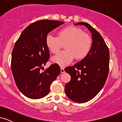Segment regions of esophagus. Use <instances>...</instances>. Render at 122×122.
I'll return each mask as SVG.
<instances>
[{
    "label": "esophagus",
    "mask_w": 122,
    "mask_h": 122,
    "mask_svg": "<svg viewBox=\"0 0 122 122\" xmlns=\"http://www.w3.org/2000/svg\"><path fill=\"white\" fill-rule=\"evenodd\" d=\"M61 73L65 72V70H64V68H63V67H61Z\"/></svg>",
    "instance_id": "esophagus-1"
}]
</instances>
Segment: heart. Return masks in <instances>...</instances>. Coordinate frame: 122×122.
<instances>
[{"instance_id":"obj_1","label":"heart","mask_w":122,"mask_h":122,"mask_svg":"<svg viewBox=\"0 0 122 122\" xmlns=\"http://www.w3.org/2000/svg\"><path fill=\"white\" fill-rule=\"evenodd\" d=\"M66 50L53 57V61L61 66L69 64L75 58L81 60L90 51L92 39L90 36L84 32L81 29L75 26H69L60 29L58 37L48 35L46 38L47 47L53 53H57L65 44Z\"/></svg>"}]
</instances>
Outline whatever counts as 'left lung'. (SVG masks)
I'll use <instances>...</instances> for the list:
<instances>
[{
	"label": "left lung",
	"mask_w": 122,
	"mask_h": 122,
	"mask_svg": "<svg viewBox=\"0 0 122 122\" xmlns=\"http://www.w3.org/2000/svg\"><path fill=\"white\" fill-rule=\"evenodd\" d=\"M92 33V44L86 57L65 71L71 77L65 85L66 95L72 101L85 103L95 97L103 88L109 72L110 51L100 33L87 23L79 22Z\"/></svg>",
	"instance_id": "1"
}]
</instances>
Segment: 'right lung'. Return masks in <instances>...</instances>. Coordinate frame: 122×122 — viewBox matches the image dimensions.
I'll use <instances>...</instances> for the list:
<instances>
[{
  "label": "right lung",
  "instance_id": "add662e5",
  "mask_svg": "<svg viewBox=\"0 0 122 122\" xmlns=\"http://www.w3.org/2000/svg\"><path fill=\"white\" fill-rule=\"evenodd\" d=\"M58 20H38L21 33L12 51L11 70L16 86L26 97L41 99L49 93L51 82L61 72L60 66L53 64L42 72L50 57L46 44L49 32L62 25Z\"/></svg>",
  "mask_w": 122,
  "mask_h": 122
}]
</instances>
